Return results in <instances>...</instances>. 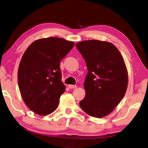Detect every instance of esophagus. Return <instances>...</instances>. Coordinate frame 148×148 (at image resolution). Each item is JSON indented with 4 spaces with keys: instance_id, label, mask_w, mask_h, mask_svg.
<instances>
[{
    "instance_id": "esophagus-1",
    "label": "esophagus",
    "mask_w": 148,
    "mask_h": 148,
    "mask_svg": "<svg viewBox=\"0 0 148 148\" xmlns=\"http://www.w3.org/2000/svg\"><path fill=\"white\" fill-rule=\"evenodd\" d=\"M68 87H69V88H70V89H74V88H76L77 86H76V85L69 84V85H68Z\"/></svg>"
}]
</instances>
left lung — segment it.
Instances as JSON below:
<instances>
[{
    "label": "left lung",
    "instance_id": "8db88e82",
    "mask_svg": "<svg viewBox=\"0 0 148 148\" xmlns=\"http://www.w3.org/2000/svg\"><path fill=\"white\" fill-rule=\"evenodd\" d=\"M86 62V90L80 106L88 115L102 118L111 113L125 94L128 74L121 54L113 43L87 40L76 44Z\"/></svg>",
    "mask_w": 148,
    "mask_h": 148
}]
</instances>
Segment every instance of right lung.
Instances as JSON below:
<instances>
[{
    "instance_id": "1",
    "label": "right lung",
    "mask_w": 148,
    "mask_h": 148,
    "mask_svg": "<svg viewBox=\"0 0 148 148\" xmlns=\"http://www.w3.org/2000/svg\"><path fill=\"white\" fill-rule=\"evenodd\" d=\"M74 43L59 37L33 41L22 56L18 70V88L24 103L39 115L57 109L66 86L62 82L60 64Z\"/></svg>"
}]
</instances>
